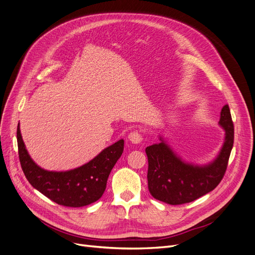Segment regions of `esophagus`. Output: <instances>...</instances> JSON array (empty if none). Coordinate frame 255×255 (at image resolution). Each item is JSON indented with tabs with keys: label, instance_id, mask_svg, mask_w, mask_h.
I'll use <instances>...</instances> for the list:
<instances>
[{
	"label": "esophagus",
	"instance_id": "obj_1",
	"mask_svg": "<svg viewBox=\"0 0 255 255\" xmlns=\"http://www.w3.org/2000/svg\"><path fill=\"white\" fill-rule=\"evenodd\" d=\"M128 138H129V140H130L132 143H140L141 140H142L141 133H140L139 131H137V130L130 132L129 135H128Z\"/></svg>",
	"mask_w": 255,
	"mask_h": 255
}]
</instances>
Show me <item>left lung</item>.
Wrapping results in <instances>:
<instances>
[{"mask_svg":"<svg viewBox=\"0 0 255 255\" xmlns=\"http://www.w3.org/2000/svg\"><path fill=\"white\" fill-rule=\"evenodd\" d=\"M220 125L225 129V141L216 160L204 167L183 162L161 140L146 148L148 157V187L159 201L179 205L195 201L212 192L225 175L235 139V127L229 106L221 110Z\"/></svg>","mask_w":255,"mask_h":255,"instance_id":"1","label":"left lung"}]
</instances>
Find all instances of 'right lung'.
<instances>
[{"mask_svg":"<svg viewBox=\"0 0 255 255\" xmlns=\"http://www.w3.org/2000/svg\"><path fill=\"white\" fill-rule=\"evenodd\" d=\"M16 137L20 167L27 180L55 203L69 207L92 204L102 197L108 176L124 151V140L120 139L80 168L66 172H50L39 168L29 156L19 125Z\"/></svg>","mask_w":255,"mask_h":255,"instance_id":"add662e5","label":"right lung"}]
</instances>
